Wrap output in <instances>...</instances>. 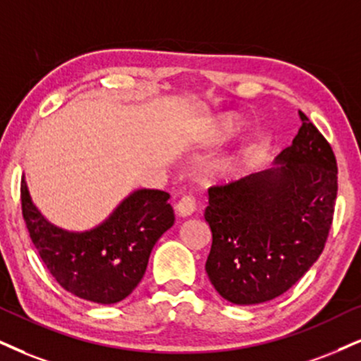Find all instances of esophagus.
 <instances>
[{"mask_svg": "<svg viewBox=\"0 0 361 361\" xmlns=\"http://www.w3.org/2000/svg\"><path fill=\"white\" fill-rule=\"evenodd\" d=\"M195 207H197V199H195L192 194H185V195H182L180 201L177 202L176 211L179 212V216L185 217V216L192 214V212L195 211Z\"/></svg>", "mask_w": 361, "mask_h": 361, "instance_id": "34e87169", "label": "esophagus"}]
</instances>
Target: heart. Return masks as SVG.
I'll return each mask as SVG.
<instances>
[{
  "instance_id": "heart-1",
  "label": "heart",
  "mask_w": 361,
  "mask_h": 361,
  "mask_svg": "<svg viewBox=\"0 0 361 361\" xmlns=\"http://www.w3.org/2000/svg\"><path fill=\"white\" fill-rule=\"evenodd\" d=\"M222 132H229V130H233V122H231V120H224V122H222Z\"/></svg>"
}]
</instances>
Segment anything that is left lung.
Segmentation results:
<instances>
[{"mask_svg": "<svg viewBox=\"0 0 361 361\" xmlns=\"http://www.w3.org/2000/svg\"><path fill=\"white\" fill-rule=\"evenodd\" d=\"M293 144L278 166L209 189L212 246L206 271L234 305L274 300L318 259L330 233L338 192L333 149L300 112Z\"/></svg>", "mask_w": 361, "mask_h": 361, "instance_id": "left-lung-1", "label": "left lung"}]
</instances>
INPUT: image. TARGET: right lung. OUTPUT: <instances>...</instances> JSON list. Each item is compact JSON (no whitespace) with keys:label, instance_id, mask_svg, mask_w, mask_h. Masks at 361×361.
Listing matches in <instances>:
<instances>
[{"label":"right lung","instance_id":"add662e5","mask_svg":"<svg viewBox=\"0 0 361 361\" xmlns=\"http://www.w3.org/2000/svg\"><path fill=\"white\" fill-rule=\"evenodd\" d=\"M169 197L135 190L95 229L68 233L39 214L21 179V212L47 269L68 293L102 305L122 301L144 278L154 244L176 221Z\"/></svg>","mask_w":361,"mask_h":361}]
</instances>
